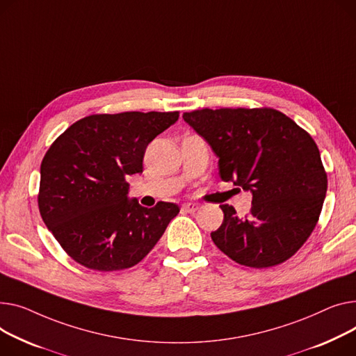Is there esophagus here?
<instances>
[{
  "label": "esophagus",
  "instance_id": "1",
  "mask_svg": "<svg viewBox=\"0 0 356 356\" xmlns=\"http://www.w3.org/2000/svg\"><path fill=\"white\" fill-rule=\"evenodd\" d=\"M199 207H200L199 203H184V204H181V210L187 211V213H195Z\"/></svg>",
  "mask_w": 356,
  "mask_h": 356
}]
</instances>
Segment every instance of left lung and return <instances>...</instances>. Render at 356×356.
Segmentation results:
<instances>
[{
  "instance_id": "8db88e82",
  "label": "left lung",
  "mask_w": 356,
  "mask_h": 356,
  "mask_svg": "<svg viewBox=\"0 0 356 356\" xmlns=\"http://www.w3.org/2000/svg\"><path fill=\"white\" fill-rule=\"evenodd\" d=\"M219 157V175L252 193L249 216L222 204L211 241L236 264L270 268L292 257L314 232L327 188L311 134L275 108H202L183 114Z\"/></svg>"
}]
</instances>
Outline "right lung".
Masks as SVG:
<instances>
[{
	"label": "right lung",
	"instance_id": "right-lung-1",
	"mask_svg": "<svg viewBox=\"0 0 356 356\" xmlns=\"http://www.w3.org/2000/svg\"><path fill=\"white\" fill-rule=\"evenodd\" d=\"M179 111L92 114L71 124L41 161L38 209L65 253L100 272L137 265L159 242L179 206L129 200L127 176L143 173L150 141Z\"/></svg>",
	"mask_w": 356,
	"mask_h": 356
}]
</instances>
